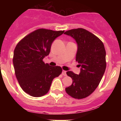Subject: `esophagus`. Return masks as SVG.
<instances>
[{"label":"esophagus","instance_id":"esophagus-1","mask_svg":"<svg viewBox=\"0 0 121 121\" xmlns=\"http://www.w3.org/2000/svg\"><path fill=\"white\" fill-rule=\"evenodd\" d=\"M62 75H64V76H67V71H65V70H63L62 73Z\"/></svg>","mask_w":121,"mask_h":121}]
</instances>
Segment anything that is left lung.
Listing matches in <instances>:
<instances>
[{
  "mask_svg": "<svg viewBox=\"0 0 121 121\" xmlns=\"http://www.w3.org/2000/svg\"><path fill=\"white\" fill-rule=\"evenodd\" d=\"M64 34L72 37L76 42V60L81 67L79 74L71 71L67 72L73 82L65 91L72 98L83 99L96 90L105 71L106 52L104 45L98 37L85 29H73Z\"/></svg>",
  "mask_w": 121,
  "mask_h": 121,
  "instance_id": "8db88e82",
  "label": "left lung"
}]
</instances>
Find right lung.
I'll list each match as a JSON object with an SVG mask.
<instances>
[{
    "instance_id": "obj_1",
    "label": "right lung",
    "mask_w": 121,
    "mask_h": 121,
    "mask_svg": "<svg viewBox=\"0 0 121 121\" xmlns=\"http://www.w3.org/2000/svg\"><path fill=\"white\" fill-rule=\"evenodd\" d=\"M64 33L38 29L23 37L15 48L13 59L15 74L22 89L31 96L46 95L54 78L61 74V67H51L43 59L50 53L53 42Z\"/></svg>"
}]
</instances>
